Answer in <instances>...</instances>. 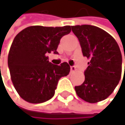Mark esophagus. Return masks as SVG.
<instances>
[{"label": "esophagus", "instance_id": "1", "mask_svg": "<svg viewBox=\"0 0 125 125\" xmlns=\"http://www.w3.org/2000/svg\"><path fill=\"white\" fill-rule=\"evenodd\" d=\"M70 70H71L72 72L75 71V70H76V67H75V66H71V67H70Z\"/></svg>", "mask_w": 125, "mask_h": 125}]
</instances>
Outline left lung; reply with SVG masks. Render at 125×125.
<instances>
[{"label":"left lung","mask_w":125,"mask_h":125,"mask_svg":"<svg viewBox=\"0 0 125 125\" xmlns=\"http://www.w3.org/2000/svg\"><path fill=\"white\" fill-rule=\"evenodd\" d=\"M71 28L83 56L90 59L84 72L85 81L75 86L76 92L86 102L101 101L113 93L121 79L122 57L119 46L109 33L96 26L83 25Z\"/></svg>","instance_id":"obj_1"}]
</instances>
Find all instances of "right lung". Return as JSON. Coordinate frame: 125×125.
I'll use <instances>...</instances> for the list:
<instances>
[{"instance_id":"right-lung-1","label":"right lung","mask_w":125,"mask_h":125,"mask_svg":"<svg viewBox=\"0 0 125 125\" xmlns=\"http://www.w3.org/2000/svg\"><path fill=\"white\" fill-rule=\"evenodd\" d=\"M71 31L70 26H31L14 38L8 55L11 79L20 97L32 104L46 102L55 94L59 79L69 74L67 62L55 65L48 53L58 54L61 37Z\"/></svg>"}]
</instances>
